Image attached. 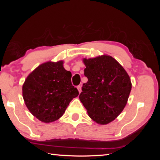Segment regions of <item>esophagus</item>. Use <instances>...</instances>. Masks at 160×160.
Segmentation results:
<instances>
[{
	"instance_id": "esophagus-1",
	"label": "esophagus",
	"mask_w": 160,
	"mask_h": 160,
	"mask_svg": "<svg viewBox=\"0 0 160 160\" xmlns=\"http://www.w3.org/2000/svg\"><path fill=\"white\" fill-rule=\"evenodd\" d=\"M77 89H78V92H79V93H80L81 92V86L80 85H78V86H77Z\"/></svg>"
}]
</instances>
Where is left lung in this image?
Listing matches in <instances>:
<instances>
[{
	"instance_id": "8db88e82",
	"label": "left lung",
	"mask_w": 160,
	"mask_h": 160,
	"mask_svg": "<svg viewBox=\"0 0 160 160\" xmlns=\"http://www.w3.org/2000/svg\"><path fill=\"white\" fill-rule=\"evenodd\" d=\"M83 61L88 81L83 84L80 100L93 121L107 124L125 107L131 90V79L112 56L104 55Z\"/></svg>"
}]
</instances>
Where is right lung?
Instances as JSON below:
<instances>
[{
	"label": "right lung",
	"mask_w": 160,
	"mask_h": 160,
	"mask_svg": "<svg viewBox=\"0 0 160 160\" xmlns=\"http://www.w3.org/2000/svg\"><path fill=\"white\" fill-rule=\"evenodd\" d=\"M71 77L63 61L47 62L38 66L22 86L23 99L29 112L44 123L61 117L71 100L79 94L72 85Z\"/></svg>",
	"instance_id": "1"
}]
</instances>
